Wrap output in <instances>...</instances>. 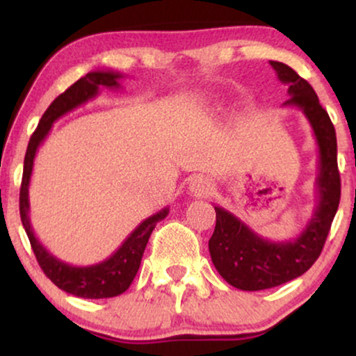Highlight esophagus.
Wrapping results in <instances>:
<instances>
[{
    "label": "esophagus",
    "instance_id": "1",
    "mask_svg": "<svg viewBox=\"0 0 356 356\" xmlns=\"http://www.w3.org/2000/svg\"><path fill=\"white\" fill-rule=\"evenodd\" d=\"M189 191L192 195H207L212 191V181L206 175H194L189 181Z\"/></svg>",
    "mask_w": 356,
    "mask_h": 356
}]
</instances>
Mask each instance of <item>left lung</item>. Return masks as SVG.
Here are the masks:
<instances>
[{"label":"left lung","instance_id":"left-lung-1","mask_svg":"<svg viewBox=\"0 0 356 356\" xmlns=\"http://www.w3.org/2000/svg\"><path fill=\"white\" fill-rule=\"evenodd\" d=\"M281 83L288 85L284 105L308 118L318 144L316 206L301 234L289 241H269L224 207L216 206V229L209 239L211 259L219 275L243 291H261L295 280L321 254L338 211L341 194L337 161V134L312 85L288 65L269 61Z\"/></svg>","mask_w":356,"mask_h":356}]
</instances>
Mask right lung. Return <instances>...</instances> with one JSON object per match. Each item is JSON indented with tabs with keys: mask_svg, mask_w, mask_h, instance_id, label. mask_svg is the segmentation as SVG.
Segmentation results:
<instances>
[{
	"mask_svg": "<svg viewBox=\"0 0 356 356\" xmlns=\"http://www.w3.org/2000/svg\"><path fill=\"white\" fill-rule=\"evenodd\" d=\"M122 75L118 72H105L97 70L90 72L81 76L79 81L72 85L70 88L65 90L61 95L51 102L50 107L43 113L40 120L38 129L35 130L33 136L28 144L26 155H24L23 167V181L22 189H19V216L24 231H26L28 239H30L31 248L38 261L40 268L43 273L53 281V284L58 286L63 291L70 293L73 296L88 298V300H100V298H113L122 295L132 284L138 268H140L142 256H144L145 246L149 243L150 234H152L155 224L162 220L169 214V207H164L157 214L150 216L130 232L122 246L113 252L107 259L100 261L90 266H73V264L65 263L53 256L47 248L40 243L35 236L33 227L30 222V199H28V187H30L31 172H33V162L38 147L50 134L51 125L58 120L60 117L67 115L68 112L75 110L80 105L87 104L88 100L95 99L99 95V90L105 88H120L118 80Z\"/></svg>",
	"mask_w": 356,
	"mask_h": 356,
	"instance_id": "right-lung-1",
	"label": "right lung"
}]
</instances>
